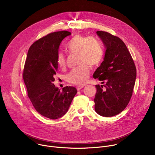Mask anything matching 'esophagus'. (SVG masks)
Masks as SVG:
<instances>
[{
  "mask_svg": "<svg viewBox=\"0 0 155 155\" xmlns=\"http://www.w3.org/2000/svg\"><path fill=\"white\" fill-rule=\"evenodd\" d=\"M83 87V86H77V90H78V91H80V90H81L82 88Z\"/></svg>",
  "mask_w": 155,
  "mask_h": 155,
  "instance_id": "obj_1",
  "label": "esophagus"
}]
</instances>
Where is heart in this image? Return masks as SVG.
Instances as JSON below:
<instances>
[{
  "instance_id": "1",
  "label": "heart",
  "mask_w": 155,
  "mask_h": 155,
  "mask_svg": "<svg viewBox=\"0 0 155 155\" xmlns=\"http://www.w3.org/2000/svg\"><path fill=\"white\" fill-rule=\"evenodd\" d=\"M67 47L71 52L79 54V63L82 64L68 75L67 80L72 84L83 85L87 82L90 74V68L86 64L95 65L100 62L103 56L102 47L94 37L76 35L68 42ZM57 64L61 68L65 66L66 59L62 53H58Z\"/></svg>"
}]
</instances>
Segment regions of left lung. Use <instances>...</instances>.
Segmentation results:
<instances>
[{
    "label": "left lung",
    "instance_id": "left-lung-1",
    "mask_svg": "<svg viewBox=\"0 0 155 155\" xmlns=\"http://www.w3.org/2000/svg\"><path fill=\"white\" fill-rule=\"evenodd\" d=\"M105 50L101 65L93 74L105 85L96 84L95 111L105 117L115 116L127 105L133 91L136 68L124 43L104 31H97Z\"/></svg>",
    "mask_w": 155,
    "mask_h": 155
}]
</instances>
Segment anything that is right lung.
<instances>
[{
  "label": "right lung",
  "instance_id": "obj_1",
  "mask_svg": "<svg viewBox=\"0 0 155 155\" xmlns=\"http://www.w3.org/2000/svg\"><path fill=\"white\" fill-rule=\"evenodd\" d=\"M71 35L65 31L55 32L35 41L28 50L25 64L23 79L28 96L40 115L52 120L67 113L77 93L74 86L64 87L61 91L53 83L58 68L59 45Z\"/></svg>",
  "mask_w": 155,
  "mask_h": 155
}]
</instances>
